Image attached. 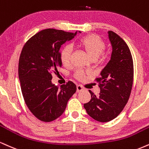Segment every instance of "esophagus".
<instances>
[{
  "label": "esophagus",
  "instance_id": "1",
  "mask_svg": "<svg viewBox=\"0 0 149 149\" xmlns=\"http://www.w3.org/2000/svg\"><path fill=\"white\" fill-rule=\"evenodd\" d=\"M84 89H85V87H84L83 86H82L80 85H77V92H81V91H83Z\"/></svg>",
  "mask_w": 149,
  "mask_h": 149
}]
</instances>
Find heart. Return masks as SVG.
I'll use <instances>...</instances> for the list:
<instances>
[{
	"label": "heart",
	"instance_id": "obj_1",
	"mask_svg": "<svg viewBox=\"0 0 149 149\" xmlns=\"http://www.w3.org/2000/svg\"><path fill=\"white\" fill-rule=\"evenodd\" d=\"M78 44L88 53L89 56L94 60H96L101 56L104 58L105 54L103 53L106 47L105 41L100 36L97 35H89L82 37L78 41ZM72 49L69 45H65L62 47L60 51V57L62 63L64 66H67L70 64L71 57ZM77 79L82 80L85 79V74L81 71H77L75 74Z\"/></svg>",
	"mask_w": 149,
	"mask_h": 149
}]
</instances>
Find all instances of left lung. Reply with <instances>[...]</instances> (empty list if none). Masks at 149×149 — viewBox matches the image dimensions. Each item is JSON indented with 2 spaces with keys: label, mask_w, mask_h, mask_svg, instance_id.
I'll list each match as a JSON object with an SVG mask.
<instances>
[{
  "label": "left lung",
  "mask_w": 149,
  "mask_h": 149,
  "mask_svg": "<svg viewBox=\"0 0 149 149\" xmlns=\"http://www.w3.org/2000/svg\"><path fill=\"white\" fill-rule=\"evenodd\" d=\"M112 46L111 60L94 80L98 83V96L89 90L91 100L84 107L91 117L107 122L122 112L131 93L134 77L133 60L125 41L114 32H108Z\"/></svg>",
  "instance_id": "8db88e82"
}]
</instances>
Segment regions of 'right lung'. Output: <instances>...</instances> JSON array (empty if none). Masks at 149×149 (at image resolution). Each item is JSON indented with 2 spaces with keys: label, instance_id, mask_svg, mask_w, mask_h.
I'll return each mask as SVG.
<instances>
[{
  "label": "right lung",
  "instance_id": "obj_1",
  "mask_svg": "<svg viewBox=\"0 0 149 149\" xmlns=\"http://www.w3.org/2000/svg\"><path fill=\"white\" fill-rule=\"evenodd\" d=\"M76 34L48 28L30 37L22 48L18 68L21 92L27 107L42 121L51 122L62 115L76 92L71 80L60 87L51 82L52 74L62 67L61 46Z\"/></svg>",
  "mask_w": 149,
  "mask_h": 149
}]
</instances>
